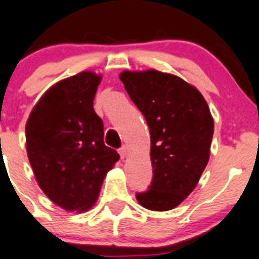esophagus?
Masks as SVG:
<instances>
[{
  "label": "esophagus",
  "instance_id": "34e87169",
  "mask_svg": "<svg viewBox=\"0 0 259 259\" xmlns=\"http://www.w3.org/2000/svg\"><path fill=\"white\" fill-rule=\"evenodd\" d=\"M119 155H120V158H122V159H124L125 156L128 155V148H127V146H122V148L119 149Z\"/></svg>",
  "mask_w": 259,
  "mask_h": 259
}]
</instances>
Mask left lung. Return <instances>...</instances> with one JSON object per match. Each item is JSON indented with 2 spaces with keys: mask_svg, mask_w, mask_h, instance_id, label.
I'll return each mask as SVG.
<instances>
[{
  "mask_svg": "<svg viewBox=\"0 0 259 259\" xmlns=\"http://www.w3.org/2000/svg\"><path fill=\"white\" fill-rule=\"evenodd\" d=\"M119 78L150 131L153 181L136 199L146 209L170 210L193 193L207 167L212 114L200 92L177 75L125 70Z\"/></svg>",
  "mask_w": 259,
  "mask_h": 259,
  "instance_id": "1",
  "label": "left lung"
}]
</instances>
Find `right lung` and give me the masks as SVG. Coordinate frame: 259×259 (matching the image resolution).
<instances>
[{
  "instance_id": "1",
  "label": "right lung",
  "mask_w": 259,
  "mask_h": 259,
  "mask_svg": "<svg viewBox=\"0 0 259 259\" xmlns=\"http://www.w3.org/2000/svg\"><path fill=\"white\" fill-rule=\"evenodd\" d=\"M100 82L94 72L60 80L35 104L25 125L35 180L50 200L68 212L89 210L119 160L104 144L103 120L94 110Z\"/></svg>"
}]
</instances>
